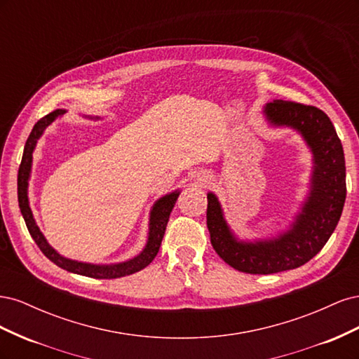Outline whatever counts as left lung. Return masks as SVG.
Instances as JSON below:
<instances>
[{"instance_id": "left-lung-1", "label": "left lung", "mask_w": 359, "mask_h": 359, "mask_svg": "<svg viewBox=\"0 0 359 359\" xmlns=\"http://www.w3.org/2000/svg\"><path fill=\"white\" fill-rule=\"evenodd\" d=\"M269 126L290 127L313 154L310 193L289 229L276 238L241 241L224 220L222 205L208 193L206 226L211 244L227 265L247 274H274L307 264L327 244L346 201V166L341 140L331 119L314 106L274 100L264 106Z\"/></svg>"}]
</instances>
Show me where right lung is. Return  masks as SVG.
<instances>
[{
  "label": "right lung",
  "mask_w": 359,
  "mask_h": 359,
  "mask_svg": "<svg viewBox=\"0 0 359 359\" xmlns=\"http://www.w3.org/2000/svg\"><path fill=\"white\" fill-rule=\"evenodd\" d=\"M64 114H66L64 109H57L48 114L46 116H43L41 119H39L37 124L32 127L24 148L22 161H20L19 172H18V201H19L20 212H22L25 224L28 227V232L43 252V255H45L49 260H52L53 264L58 265L60 268L69 271V273H74L85 277H93V278H118V277L135 274L137 271L148 266L157 256L158 248L161 245V240L163 236H165L169 215L172 212L173 205H175L180 196V191L178 190L172 191L166 194V196L160 198L153 205V210L149 212V231H148L147 245L142 252H140L137 256H135L133 259L126 260V262H119V264L95 265V264L79 262V260H73V259L61 256L55 248L49 245L45 235L40 232L34 217H32V212L29 208V201H28V180L31 175L32 153H34L39 137L43 135V132H45V128L48 126H50L57 118L62 116ZM93 119H99V116H95Z\"/></svg>",
  "instance_id": "obj_1"
}]
</instances>
